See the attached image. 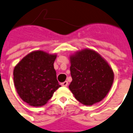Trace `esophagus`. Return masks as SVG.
<instances>
[{"mask_svg": "<svg viewBox=\"0 0 133 133\" xmlns=\"http://www.w3.org/2000/svg\"><path fill=\"white\" fill-rule=\"evenodd\" d=\"M61 85H62V86H64V87H66V86H67L68 85V82L65 81V82H64L63 83H62V84H61Z\"/></svg>", "mask_w": 133, "mask_h": 133, "instance_id": "1", "label": "esophagus"}]
</instances>
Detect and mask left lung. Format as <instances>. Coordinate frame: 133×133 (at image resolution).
Masks as SVG:
<instances>
[{
  "label": "left lung",
  "mask_w": 133,
  "mask_h": 133,
  "mask_svg": "<svg viewBox=\"0 0 133 133\" xmlns=\"http://www.w3.org/2000/svg\"><path fill=\"white\" fill-rule=\"evenodd\" d=\"M72 82L69 88L81 103L101 101L112 86L114 73L108 62L94 50L84 49L70 56Z\"/></svg>",
  "instance_id": "obj_1"
}]
</instances>
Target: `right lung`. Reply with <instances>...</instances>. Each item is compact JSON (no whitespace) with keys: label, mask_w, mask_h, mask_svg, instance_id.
<instances>
[{"label":"right lung","mask_w":133,"mask_h":133,"mask_svg":"<svg viewBox=\"0 0 133 133\" xmlns=\"http://www.w3.org/2000/svg\"><path fill=\"white\" fill-rule=\"evenodd\" d=\"M56 54L41 50L27 54L14 68V82L19 97L33 107L45 105L61 86L56 79L54 63Z\"/></svg>","instance_id":"obj_1"}]
</instances>
